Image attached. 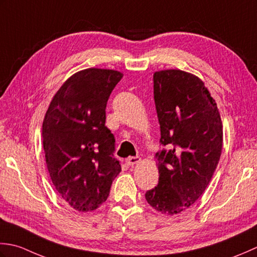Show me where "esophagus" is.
<instances>
[{"instance_id": "obj_1", "label": "esophagus", "mask_w": 257, "mask_h": 257, "mask_svg": "<svg viewBox=\"0 0 257 257\" xmlns=\"http://www.w3.org/2000/svg\"><path fill=\"white\" fill-rule=\"evenodd\" d=\"M140 161H141V159L139 158V156H131V158H128V159H126V164L128 165V166H134L135 164H138V163H140Z\"/></svg>"}]
</instances>
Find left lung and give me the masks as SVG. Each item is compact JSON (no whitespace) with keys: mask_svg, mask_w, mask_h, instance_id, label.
Returning a JSON list of instances; mask_svg holds the SVG:
<instances>
[{"mask_svg":"<svg viewBox=\"0 0 257 257\" xmlns=\"http://www.w3.org/2000/svg\"><path fill=\"white\" fill-rule=\"evenodd\" d=\"M154 101L161 127L159 184L145 193L156 211L184 212L212 180L222 153L223 125L215 99L200 77L181 70L153 75Z\"/></svg>","mask_w":257,"mask_h":257,"instance_id":"obj_1","label":"left lung"}]
</instances>
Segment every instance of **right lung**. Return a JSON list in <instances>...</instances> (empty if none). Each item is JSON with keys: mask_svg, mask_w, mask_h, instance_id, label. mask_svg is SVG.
<instances>
[{"mask_svg": "<svg viewBox=\"0 0 257 257\" xmlns=\"http://www.w3.org/2000/svg\"><path fill=\"white\" fill-rule=\"evenodd\" d=\"M123 73L85 69L70 76L52 98L42 125L46 166L55 190L71 207L91 212L106 201L121 164L105 108Z\"/></svg>", "mask_w": 257, "mask_h": 257, "instance_id": "add662e5", "label": "right lung"}]
</instances>
